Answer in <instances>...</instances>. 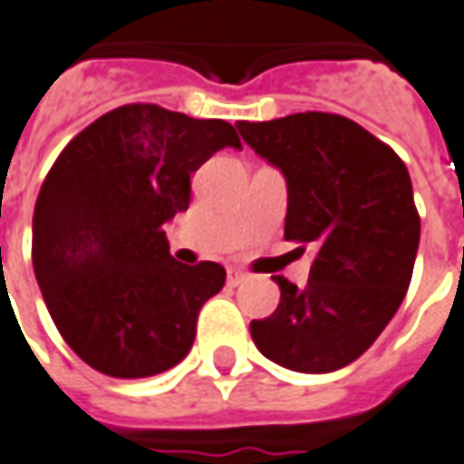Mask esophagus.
<instances>
[{"label":"esophagus","instance_id":"obj_1","mask_svg":"<svg viewBox=\"0 0 464 464\" xmlns=\"http://www.w3.org/2000/svg\"><path fill=\"white\" fill-rule=\"evenodd\" d=\"M227 281H229V285H239L242 281H247V273L245 270H229L227 273Z\"/></svg>","mask_w":464,"mask_h":464}]
</instances>
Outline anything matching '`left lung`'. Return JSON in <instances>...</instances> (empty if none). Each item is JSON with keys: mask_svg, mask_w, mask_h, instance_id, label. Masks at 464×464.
<instances>
[{"mask_svg": "<svg viewBox=\"0 0 464 464\" xmlns=\"http://www.w3.org/2000/svg\"><path fill=\"white\" fill-rule=\"evenodd\" d=\"M237 130L285 179V239L316 250L304 288L276 276L281 304L250 322L253 342L281 368L334 372L381 337L409 291L421 232L409 170L340 114H288Z\"/></svg>", "mask_w": 464, "mask_h": 464, "instance_id": "obj_1", "label": "left lung"}]
</instances>
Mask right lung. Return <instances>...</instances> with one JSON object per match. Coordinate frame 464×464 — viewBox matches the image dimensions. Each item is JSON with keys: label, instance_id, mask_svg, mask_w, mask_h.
Segmentation results:
<instances>
[{"label": "right lung", "instance_id": "obj_1", "mask_svg": "<svg viewBox=\"0 0 464 464\" xmlns=\"http://www.w3.org/2000/svg\"><path fill=\"white\" fill-rule=\"evenodd\" d=\"M222 148L242 150L225 120L127 104L58 155L37 196L33 268L58 332L86 365L148 378L188 355L198 309L227 273L179 263L163 227L188 209L191 173Z\"/></svg>", "mask_w": 464, "mask_h": 464}]
</instances>
